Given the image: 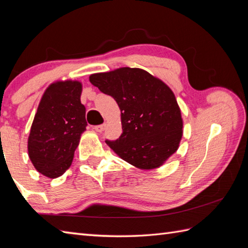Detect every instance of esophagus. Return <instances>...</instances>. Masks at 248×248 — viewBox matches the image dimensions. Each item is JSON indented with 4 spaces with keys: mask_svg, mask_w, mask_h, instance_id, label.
Here are the masks:
<instances>
[{
    "mask_svg": "<svg viewBox=\"0 0 248 248\" xmlns=\"http://www.w3.org/2000/svg\"><path fill=\"white\" fill-rule=\"evenodd\" d=\"M104 129H105V124H99V125H94V127H93V130L96 131V132H99V133H101Z\"/></svg>",
    "mask_w": 248,
    "mask_h": 248,
    "instance_id": "esophagus-1",
    "label": "esophagus"
}]
</instances>
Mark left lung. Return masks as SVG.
Segmentation results:
<instances>
[{"mask_svg":"<svg viewBox=\"0 0 248 248\" xmlns=\"http://www.w3.org/2000/svg\"><path fill=\"white\" fill-rule=\"evenodd\" d=\"M89 81L112 96L121 112L123 134L105 140L121 159L140 170H154L177 151L183 121L175 94L160 78L140 68L94 73Z\"/></svg>","mask_w":248,"mask_h":248,"instance_id":"8db88e82","label":"left lung"}]
</instances>
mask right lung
<instances>
[{
  "mask_svg": "<svg viewBox=\"0 0 248 248\" xmlns=\"http://www.w3.org/2000/svg\"><path fill=\"white\" fill-rule=\"evenodd\" d=\"M82 84L59 81L46 89L31 124L28 140L34 167L49 178L70 167L81 134L86 130V108L81 103Z\"/></svg>",
  "mask_w": 248,
  "mask_h": 248,
  "instance_id": "right-lung-1",
  "label": "right lung"
}]
</instances>
